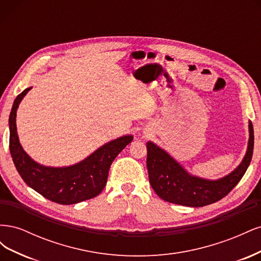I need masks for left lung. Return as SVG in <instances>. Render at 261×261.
I'll list each match as a JSON object with an SVG mask.
<instances>
[{"label":"left lung","instance_id":"1","mask_svg":"<svg viewBox=\"0 0 261 261\" xmlns=\"http://www.w3.org/2000/svg\"><path fill=\"white\" fill-rule=\"evenodd\" d=\"M249 139L246 153L239 167L219 179L193 175L164 149L147 143L149 181L156 195L165 201L187 207H203L222 199L238 185L249 167L254 151V127L248 122Z\"/></svg>","mask_w":261,"mask_h":261}]
</instances>
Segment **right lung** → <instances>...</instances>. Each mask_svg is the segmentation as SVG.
<instances>
[{
    "label": "right lung",
    "mask_w": 261,
    "mask_h": 261,
    "mask_svg": "<svg viewBox=\"0 0 261 261\" xmlns=\"http://www.w3.org/2000/svg\"><path fill=\"white\" fill-rule=\"evenodd\" d=\"M30 89L31 87L15 99L9 118L10 151L19 175L29 187L57 203L73 204L98 196L107 184L113 160L134 137L125 135L109 141L83 161L68 167L54 168L38 163L21 147L16 127L17 109Z\"/></svg>",
    "instance_id": "right-lung-1"
}]
</instances>
